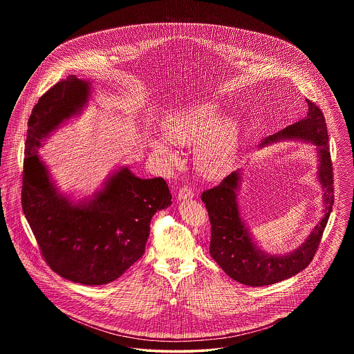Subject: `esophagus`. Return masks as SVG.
Here are the masks:
<instances>
[{
  "mask_svg": "<svg viewBox=\"0 0 354 354\" xmlns=\"http://www.w3.org/2000/svg\"><path fill=\"white\" fill-rule=\"evenodd\" d=\"M194 198V191L188 187V185H183L179 192H178V199L179 201H187V199H192Z\"/></svg>",
  "mask_w": 354,
  "mask_h": 354,
  "instance_id": "34e87169",
  "label": "esophagus"
}]
</instances>
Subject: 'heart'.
<instances>
[{"label": "heart", "instance_id": "obj_1", "mask_svg": "<svg viewBox=\"0 0 354 354\" xmlns=\"http://www.w3.org/2000/svg\"><path fill=\"white\" fill-rule=\"evenodd\" d=\"M219 106L211 102L191 103L166 119L163 133L166 139L179 146L196 145L195 159L204 172H215L223 166L235 145L237 127L230 118L220 119ZM152 149L169 162L175 152L165 140H152Z\"/></svg>", "mask_w": 354, "mask_h": 354}]
</instances>
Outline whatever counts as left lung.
<instances>
[{"instance_id":"8db88e82","label":"left lung","mask_w":354,"mask_h":354,"mask_svg":"<svg viewBox=\"0 0 354 354\" xmlns=\"http://www.w3.org/2000/svg\"><path fill=\"white\" fill-rule=\"evenodd\" d=\"M306 103L308 114L305 118L276 134L267 136L260 145V147H264L283 139H301L316 146L320 163L317 175L324 188V215L320 223L297 250L280 256L264 252L256 245L245 223L240 216L236 201V191L241 182L240 169L231 172L219 185L205 189L202 194V201L205 204L211 223L209 253L221 270L231 279L244 286H270L305 270L319 248L324 230L332 212L335 188L326 123L320 107L308 100Z\"/></svg>"}]
</instances>
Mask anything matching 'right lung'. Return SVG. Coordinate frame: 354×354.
<instances>
[{"instance_id":"1","label":"right lung","mask_w":354,"mask_h":354,"mask_svg":"<svg viewBox=\"0 0 354 354\" xmlns=\"http://www.w3.org/2000/svg\"><path fill=\"white\" fill-rule=\"evenodd\" d=\"M90 94L88 81L68 75L34 106L21 203L51 270L73 283L103 286L143 256L151 218L171 205L172 196L163 178L140 179L127 167L114 172L91 199L74 203L58 192L37 149L61 123L82 113Z\"/></svg>"}]
</instances>
